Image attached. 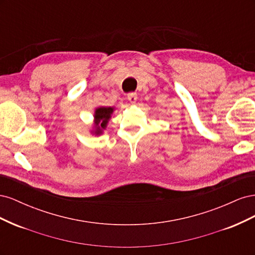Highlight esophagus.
I'll return each instance as SVG.
<instances>
[{"label": "esophagus", "mask_w": 255, "mask_h": 255, "mask_svg": "<svg viewBox=\"0 0 255 255\" xmlns=\"http://www.w3.org/2000/svg\"><path fill=\"white\" fill-rule=\"evenodd\" d=\"M128 100L129 101L130 104H135L137 101V94L136 92H130V94L128 95Z\"/></svg>", "instance_id": "1"}]
</instances>
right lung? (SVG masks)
<instances>
[{"mask_svg": "<svg viewBox=\"0 0 255 255\" xmlns=\"http://www.w3.org/2000/svg\"><path fill=\"white\" fill-rule=\"evenodd\" d=\"M114 110H115L114 107H111V106L110 107L101 106L96 109L95 115H94L95 127H94V129L91 130L92 134L101 135L103 133V130L106 128L107 123H109L110 119L112 118Z\"/></svg>", "mask_w": 255, "mask_h": 255, "instance_id": "1", "label": "right lung"}]
</instances>
